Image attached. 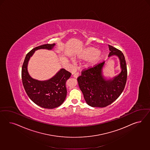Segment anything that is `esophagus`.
<instances>
[{
  "mask_svg": "<svg viewBox=\"0 0 150 150\" xmlns=\"http://www.w3.org/2000/svg\"><path fill=\"white\" fill-rule=\"evenodd\" d=\"M79 73H75L74 75V77H75V78H77V77H79Z\"/></svg>",
  "mask_w": 150,
  "mask_h": 150,
  "instance_id": "esophagus-1",
  "label": "esophagus"
}]
</instances>
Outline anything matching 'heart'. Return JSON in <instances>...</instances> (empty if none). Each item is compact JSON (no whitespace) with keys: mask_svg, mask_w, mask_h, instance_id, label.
I'll return each instance as SVG.
<instances>
[{"mask_svg":"<svg viewBox=\"0 0 150 150\" xmlns=\"http://www.w3.org/2000/svg\"><path fill=\"white\" fill-rule=\"evenodd\" d=\"M77 58L82 60L91 59L89 63L91 65H94L97 63L102 58V54L100 53V50L94 47H89L82 50L78 54Z\"/></svg>","mask_w":150,"mask_h":150,"instance_id":"b5f03b06","label":"heart"}]
</instances>
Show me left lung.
I'll return each mask as SVG.
<instances>
[{"label":"left lung","mask_w":150,"mask_h":150,"mask_svg":"<svg viewBox=\"0 0 150 150\" xmlns=\"http://www.w3.org/2000/svg\"><path fill=\"white\" fill-rule=\"evenodd\" d=\"M108 57L116 55L120 62V73L107 79L103 73L105 62L82 71L77 78L79 87L87 104L92 107H105L112 103L122 93L127 79V64L123 53L112 45Z\"/></svg>","instance_id":"8db88e82"}]
</instances>
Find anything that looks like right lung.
I'll return each instance as SVG.
<instances>
[{
    "instance_id": "1",
    "label": "right lung",
    "mask_w": 150,
    "mask_h": 150,
    "mask_svg": "<svg viewBox=\"0 0 150 150\" xmlns=\"http://www.w3.org/2000/svg\"><path fill=\"white\" fill-rule=\"evenodd\" d=\"M55 45L53 43L40 45L28 52L24 60L21 71L23 85L29 98L35 104L47 109L57 108L63 103L67 94L65 83L71 74L61 69L50 79L40 81L30 75L27 66L29 60L36 50H52Z\"/></svg>"
}]
</instances>
